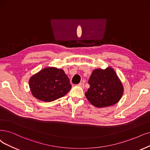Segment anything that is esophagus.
<instances>
[{
  "label": "esophagus",
  "mask_w": 150,
  "mask_h": 150,
  "mask_svg": "<svg viewBox=\"0 0 150 150\" xmlns=\"http://www.w3.org/2000/svg\"><path fill=\"white\" fill-rule=\"evenodd\" d=\"M78 86L82 88H83L85 87V85H84V83H80L78 85Z\"/></svg>",
  "instance_id": "1"
}]
</instances>
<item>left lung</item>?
I'll use <instances>...</instances> for the list:
<instances>
[{"instance_id": "1", "label": "left lung", "mask_w": 150, "mask_h": 150, "mask_svg": "<svg viewBox=\"0 0 150 150\" xmlns=\"http://www.w3.org/2000/svg\"><path fill=\"white\" fill-rule=\"evenodd\" d=\"M88 83L90 86L85 96L97 108L109 107L117 103L124 93L122 83L110 67L94 70Z\"/></svg>"}]
</instances>
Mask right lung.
<instances>
[{"mask_svg": "<svg viewBox=\"0 0 150 150\" xmlns=\"http://www.w3.org/2000/svg\"><path fill=\"white\" fill-rule=\"evenodd\" d=\"M33 96L44 102H51L63 97L71 85L64 70L48 67L33 75L29 80Z\"/></svg>", "mask_w": 150, "mask_h": 150, "instance_id": "obj_1", "label": "right lung"}]
</instances>
